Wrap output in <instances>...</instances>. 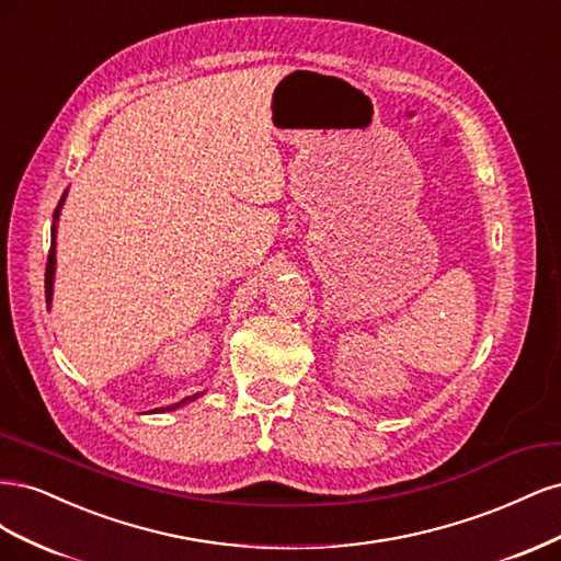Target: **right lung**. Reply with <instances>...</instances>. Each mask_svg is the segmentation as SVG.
Masks as SVG:
<instances>
[{
	"instance_id": "obj_1",
	"label": "right lung",
	"mask_w": 561,
	"mask_h": 561,
	"mask_svg": "<svg viewBox=\"0 0 561 561\" xmlns=\"http://www.w3.org/2000/svg\"><path fill=\"white\" fill-rule=\"evenodd\" d=\"M65 196H67V192L62 194V198H60V203H58V208H56V213H54V227H50V250H48L46 278H44V287H46V307H50V297H54V276H56V222H58V215H60V208H62V203H65ZM198 396H203V393H194V396L184 398V400H180V402H175V404L161 407V410H157V412H173V410H178V407H184L186 402L196 400Z\"/></svg>"
}]
</instances>
